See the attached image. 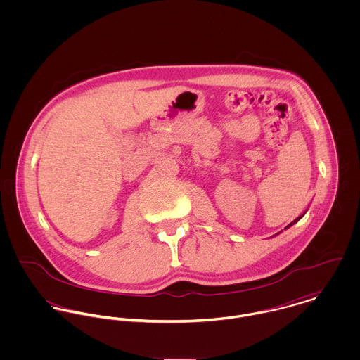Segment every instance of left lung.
<instances>
[{"label":"left lung","mask_w":360,"mask_h":360,"mask_svg":"<svg viewBox=\"0 0 360 360\" xmlns=\"http://www.w3.org/2000/svg\"><path fill=\"white\" fill-rule=\"evenodd\" d=\"M305 213H307V212H305ZM305 213H304V214H305ZM304 214H301V216H298V217H297V219H295V220H294V221H291V223H290V224H288V226H287V227H285V229H288V227H291V226H292V224H294V223H297V221H298V220H300V219H302V216H304Z\"/></svg>","instance_id":"obj_1"}]
</instances>
